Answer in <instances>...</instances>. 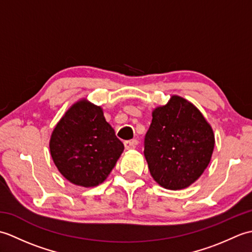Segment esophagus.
Instances as JSON below:
<instances>
[{
    "mask_svg": "<svg viewBox=\"0 0 252 252\" xmlns=\"http://www.w3.org/2000/svg\"><path fill=\"white\" fill-rule=\"evenodd\" d=\"M136 145H137V141L136 140L126 141L125 142V147H126V149H127V151H129V149H134L136 147Z\"/></svg>",
    "mask_w": 252,
    "mask_h": 252,
    "instance_id": "34e87169",
    "label": "esophagus"
}]
</instances>
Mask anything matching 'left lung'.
<instances>
[{"label": "left lung", "instance_id": "1", "mask_svg": "<svg viewBox=\"0 0 252 252\" xmlns=\"http://www.w3.org/2000/svg\"><path fill=\"white\" fill-rule=\"evenodd\" d=\"M145 136L149 172L163 189L179 190L200 178L210 162L215 134L197 107L179 95L152 112Z\"/></svg>", "mask_w": 252, "mask_h": 252}]
</instances>
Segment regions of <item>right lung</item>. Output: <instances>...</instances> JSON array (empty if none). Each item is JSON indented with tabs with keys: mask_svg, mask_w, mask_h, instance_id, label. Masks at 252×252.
<instances>
[{
	"mask_svg": "<svg viewBox=\"0 0 252 252\" xmlns=\"http://www.w3.org/2000/svg\"><path fill=\"white\" fill-rule=\"evenodd\" d=\"M123 149L103 108L87 98L69 107L50 138L51 156L61 174L87 189L108 178Z\"/></svg>",
	"mask_w": 252,
	"mask_h": 252,
	"instance_id": "add662e5",
	"label": "right lung"
}]
</instances>
